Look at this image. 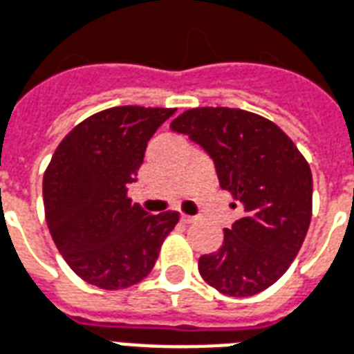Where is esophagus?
Wrapping results in <instances>:
<instances>
[{"instance_id": "1", "label": "esophagus", "mask_w": 354, "mask_h": 354, "mask_svg": "<svg viewBox=\"0 0 354 354\" xmlns=\"http://www.w3.org/2000/svg\"><path fill=\"white\" fill-rule=\"evenodd\" d=\"M197 219H198V217H195V216H185V214H184V216H182V221H184V223H187V225L195 223Z\"/></svg>"}]
</instances>
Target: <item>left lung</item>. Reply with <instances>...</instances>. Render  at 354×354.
<instances>
[{
    "label": "left lung",
    "mask_w": 354,
    "mask_h": 354,
    "mask_svg": "<svg viewBox=\"0 0 354 354\" xmlns=\"http://www.w3.org/2000/svg\"><path fill=\"white\" fill-rule=\"evenodd\" d=\"M214 159L219 185L242 204L223 245L198 259L208 285L253 297L283 276L311 221L313 178L295 142L266 118L227 106L189 109L170 124Z\"/></svg>",
    "instance_id": "1"
}]
</instances>
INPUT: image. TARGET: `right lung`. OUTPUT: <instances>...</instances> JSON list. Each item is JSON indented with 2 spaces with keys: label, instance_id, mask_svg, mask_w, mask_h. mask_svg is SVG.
<instances>
[{
  "label": "right lung",
  "instance_id": "add662e5",
  "mask_svg": "<svg viewBox=\"0 0 354 354\" xmlns=\"http://www.w3.org/2000/svg\"><path fill=\"white\" fill-rule=\"evenodd\" d=\"M176 109L114 106L73 127L44 170V217L57 251L84 281L118 290L153 268L178 212L131 203L148 140Z\"/></svg>",
  "mask_w": 354,
  "mask_h": 354
}]
</instances>
